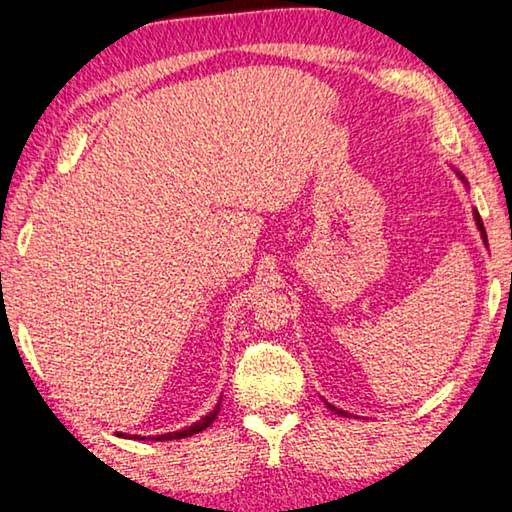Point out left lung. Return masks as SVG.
I'll use <instances>...</instances> for the list:
<instances>
[{
	"label": "left lung",
	"instance_id": "8db88e82",
	"mask_svg": "<svg viewBox=\"0 0 512 512\" xmlns=\"http://www.w3.org/2000/svg\"><path fill=\"white\" fill-rule=\"evenodd\" d=\"M473 214H476V224H478V228H480V235H483V240H485V244H487V235H485V226H483V219H480V214L478 212H473ZM330 406V409L332 411H337L339 413V416H348V413L346 411H342V409H335V406H332V404H328Z\"/></svg>",
	"mask_w": 512,
	"mask_h": 512
}]
</instances>
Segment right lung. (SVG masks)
Listing matches in <instances>:
<instances>
[{
  "label": "right lung",
  "mask_w": 512,
  "mask_h": 512,
  "mask_svg": "<svg viewBox=\"0 0 512 512\" xmlns=\"http://www.w3.org/2000/svg\"><path fill=\"white\" fill-rule=\"evenodd\" d=\"M219 409H221V399H219V404L214 406V411L210 413V416H205L203 420H198V422H194V425L191 427H187V429H180V432H168V434H159L157 436V441H173V439H187V436H194V434H198V432H203L205 427H210L212 422H214V418H217V413H219ZM117 436H124V434H117ZM131 436V434H129ZM133 439H136V436H133Z\"/></svg>",
  "instance_id": "right-lung-1"
}]
</instances>
